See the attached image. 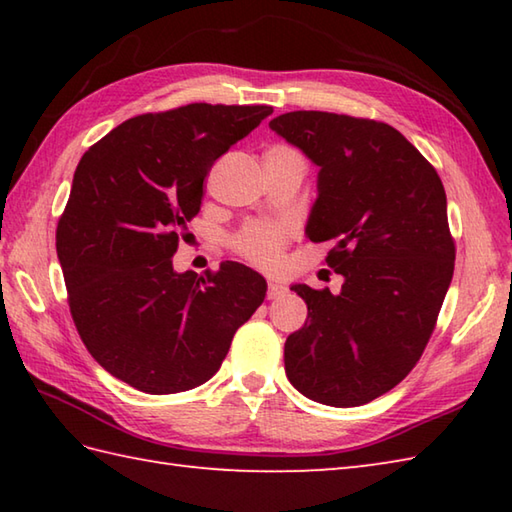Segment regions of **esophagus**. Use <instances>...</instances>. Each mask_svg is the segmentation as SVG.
<instances>
[{
  "label": "esophagus",
  "instance_id": "obj_1",
  "mask_svg": "<svg viewBox=\"0 0 512 512\" xmlns=\"http://www.w3.org/2000/svg\"><path fill=\"white\" fill-rule=\"evenodd\" d=\"M286 292V286L284 284H279V281H270L268 284V299H277V297H281Z\"/></svg>",
  "mask_w": 512,
  "mask_h": 512
}]
</instances>
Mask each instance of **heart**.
<instances>
[{
	"label": "heart",
	"instance_id": "heart-1",
	"mask_svg": "<svg viewBox=\"0 0 512 512\" xmlns=\"http://www.w3.org/2000/svg\"><path fill=\"white\" fill-rule=\"evenodd\" d=\"M290 226L284 222H255L244 226L233 237V246L248 262L257 266H273L288 242Z\"/></svg>",
	"mask_w": 512,
	"mask_h": 512
}]
</instances>
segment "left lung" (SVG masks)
<instances>
[{"label":"left lung","mask_w":512,"mask_h":512,"mask_svg":"<svg viewBox=\"0 0 512 512\" xmlns=\"http://www.w3.org/2000/svg\"><path fill=\"white\" fill-rule=\"evenodd\" d=\"M319 167L306 235L328 242L339 292L295 284L308 319L286 339V376L303 396L358 407L420 361L447 295L455 244L447 193L427 158L387 123L288 112L268 123Z\"/></svg>","instance_id":"1"}]
</instances>
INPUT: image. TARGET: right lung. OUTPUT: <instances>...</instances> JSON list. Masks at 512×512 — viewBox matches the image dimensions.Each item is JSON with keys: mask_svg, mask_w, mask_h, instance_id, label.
<instances>
[{"mask_svg": "<svg viewBox=\"0 0 512 512\" xmlns=\"http://www.w3.org/2000/svg\"><path fill=\"white\" fill-rule=\"evenodd\" d=\"M273 114L191 103L140 114L92 145L74 171L57 255L81 341L105 372L145 394L206 383L266 279L237 262L176 273L178 237L200 211L213 162Z\"/></svg>", "mask_w": 512, "mask_h": 512, "instance_id": "right-lung-1", "label": "right lung"}]
</instances>
